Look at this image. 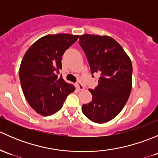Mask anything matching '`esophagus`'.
I'll return each instance as SVG.
<instances>
[{
    "instance_id": "esophagus-1",
    "label": "esophagus",
    "mask_w": 158,
    "mask_h": 158,
    "mask_svg": "<svg viewBox=\"0 0 158 158\" xmlns=\"http://www.w3.org/2000/svg\"><path fill=\"white\" fill-rule=\"evenodd\" d=\"M76 87H77L78 89H79V91H82L85 89V87H84V85H82V83H81L80 82H78L77 83H76Z\"/></svg>"
}]
</instances>
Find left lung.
I'll use <instances>...</instances> for the list:
<instances>
[{"instance_id":"obj_1","label":"left lung","mask_w":158,"mask_h":158,"mask_svg":"<svg viewBox=\"0 0 158 158\" xmlns=\"http://www.w3.org/2000/svg\"><path fill=\"white\" fill-rule=\"evenodd\" d=\"M79 44L86 55L92 74L101 75L98 85L89 89L92 101L83 105L82 111L95 123L109 122L120 113L130 95L131 59L122 46L109 36L81 35Z\"/></svg>"}]
</instances>
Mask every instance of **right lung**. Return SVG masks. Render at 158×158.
<instances>
[{
	"label": "right lung",
	"instance_id": "add662e5",
	"mask_svg": "<svg viewBox=\"0 0 158 158\" xmlns=\"http://www.w3.org/2000/svg\"><path fill=\"white\" fill-rule=\"evenodd\" d=\"M79 38V35L58 33L40 38L27 49L20 63L19 75L22 90L34 111L43 116L62 109L73 84L58 77L63 53Z\"/></svg>",
	"mask_w": 158,
	"mask_h": 158
}]
</instances>
